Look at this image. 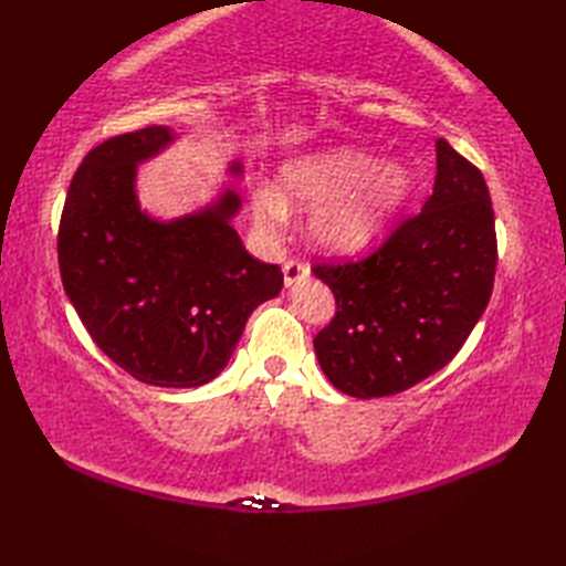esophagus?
<instances>
[{"instance_id": "esophagus-1", "label": "esophagus", "mask_w": 566, "mask_h": 566, "mask_svg": "<svg viewBox=\"0 0 566 566\" xmlns=\"http://www.w3.org/2000/svg\"><path fill=\"white\" fill-rule=\"evenodd\" d=\"M308 276V268L304 262H298V260H290L284 264V284L286 286H294V284H298L302 280H306Z\"/></svg>"}]
</instances>
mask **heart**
I'll return each mask as SVG.
<instances>
[{
	"instance_id": "b5f03b06",
	"label": "heart",
	"mask_w": 566,
	"mask_h": 566,
	"mask_svg": "<svg viewBox=\"0 0 566 566\" xmlns=\"http://www.w3.org/2000/svg\"><path fill=\"white\" fill-rule=\"evenodd\" d=\"M411 191L406 165L357 148H328L286 160L276 172L274 189L252 191V219L272 228L286 221V211L308 209L311 243L326 252L363 248Z\"/></svg>"
}]
</instances>
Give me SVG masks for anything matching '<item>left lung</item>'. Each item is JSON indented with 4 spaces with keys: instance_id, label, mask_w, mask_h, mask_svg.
<instances>
[{
    "instance_id": "left-lung-1",
    "label": "left lung",
    "mask_w": 566,
    "mask_h": 566,
    "mask_svg": "<svg viewBox=\"0 0 566 566\" xmlns=\"http://www.w3.org/2000/svg\"><path fill=\"white\" fill-rule=\"evenodd\" d=\"M423 211L357 262L316 264L338 311L314 338L323 375L355 399L411 389L460 353L494 290L496 231L484 175L448 140Z\"/></svg>"
}]
</instances>
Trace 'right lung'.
I'll return each instance as SVG.
<instances>
[{
    "instance_id": "right-lung-1",
    "label": "right lung",
    "mask_w": 566,
    "mask_h": 566,
    "mask_svg": "<svg viewBox=\"0 0 566 566\" xmlns=\"http://www.w3.org/2000/svg\"><path fill=\"white\" fill-rule=\"evenodd\" d=\"M177 138L148 126L104 140L72 177L57 231L65 294L99 350L143 384L191 389L221 375L248 316L282 292L284 274L245 250L240 197L172 221L140 211L138 165ZM240 177L243 167L231 163Z\"/></svg>"
}]
</instances>
